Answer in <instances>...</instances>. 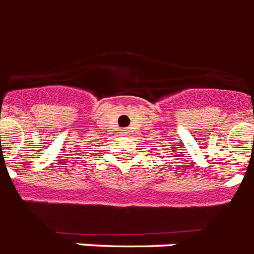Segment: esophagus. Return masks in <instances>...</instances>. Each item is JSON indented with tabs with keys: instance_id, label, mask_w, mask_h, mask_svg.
Wrapping results in <instances>:
<instances>
[{
	"instance_id": "esophagus-1",
	"label": "esophagus",
	"mask_w": 254,
	"mask_h": 254,
	"mask_svg": "<svg viewBox=\"0 0 254 254\" xmlns=\"http://www.w3.org/2000/svg\"><path fill=\"white\" fill-rule=\"evenodd\" d=\"M122 133H123V135H126V129H122Z\"/></svg>"
}]
</instances>
